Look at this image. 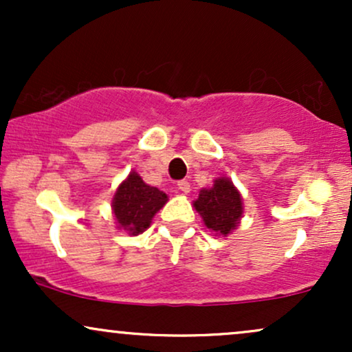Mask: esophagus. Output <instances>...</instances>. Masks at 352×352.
<instances>
[{
    "label": "esophagus",
    "instance_id": "esophagus-1",
    "mask_svg": "<svg viewBox=\"0 0 352 352\" xmlns=\"http://www.w3.org/2000/svg\"><path fill=\"white\" fill-rule=\"evenodd\" d=\"M177 187H179L182 193H190V184L187 180H180L179 184H177Z\"/></svg>",
    "mask_w": 352,
    "mask_h": 352
}]
</instances>
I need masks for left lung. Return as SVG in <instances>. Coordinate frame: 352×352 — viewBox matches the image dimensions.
Masks as SVG:
<instances>
[{
    "label": "left lung",
    "instance_id": "left-lung-1",
    "mask_svg": "<svg viewBox=\"0 0 352 352\" xmlns=\"http://www.w3.org/2000/svg\"><path fill=\"white\" fill-rule=\"evenodd\" d=\"M193 207L204 218L205 227L223 236L238 227L243 215V199L227 177L217 179L212 188H201Z\"/></svg>",
    "mask_w": 352,
    "mask_h": 352
}]
</instances>
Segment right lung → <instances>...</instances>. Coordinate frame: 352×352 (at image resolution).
Wrapping results in <instances>:
<instances>
[{
    "mask_svg": "<svg viewBox=\"0 0 352 352\" xmlns=\"http://www.w3.org/2000/svg\"><path fill=\"white\" fill-rule=\"evenodd\" d=\"M167 200L164 192L145 184L137 172H131L117 187L112 199L117 228L127 230L131 235L144 233L151 227L153 215L167 204Z\"/></svg>",
    "mask_w": 352,
    "mask_h": 352,
    "instance_id": "1",
    "label": "right lung"
}]
</instances>
